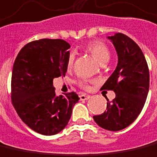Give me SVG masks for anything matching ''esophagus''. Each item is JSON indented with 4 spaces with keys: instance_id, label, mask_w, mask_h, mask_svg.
I'll list each match as a JSON object with an SVG mask.
<instances>
[{
    "instance_id": "esophagus-1",
    "label": "esophagus",
    "mask_w": 157,
    "mask_h": 157,
    "mask_svg": "<svg viewBox=\"0 0 157 157\" xmlns=\"http://www.w3.org/2000/svg\"><path fill=\"white\" fill-rule=\"evenodd\" d=\"M79 98H80V100L83 101V100H87V99H89L90 96L89 95H86V94H81V95L79 96Z\"/></svg>"
}]
</instances>
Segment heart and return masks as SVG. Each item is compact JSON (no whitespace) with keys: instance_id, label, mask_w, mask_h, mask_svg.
Masks as SVG:
<instances>
[{"instance_id":"b5f03b06","label":"heart","mask_w":157,"mask_h":157,"mask_svg":"<svg viewBox=\"0 0 157 157\" xmlns=\"http://www.w3.org/2000/svg\"><path fill=\"white\" fill-rule=\"evenodd\" d=\"M84 48L86 52L91 53L100 63H105L109 59V56L110 55H109V48L101 41H98V40L90 41L85 45ZM74 61H75V54H74V52H71L68 55L67 63H66L68 69L72 68L73 64H74ZM80 85L85 89L89 88V86L86 82H81Z\"/></svg>"}]
</instances>
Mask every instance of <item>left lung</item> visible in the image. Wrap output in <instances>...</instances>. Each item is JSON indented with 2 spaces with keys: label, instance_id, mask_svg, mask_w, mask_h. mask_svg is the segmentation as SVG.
I'll list each match as a JSON object with an SVG mask.
<instances>
[{
  "label": "left lung",
  "instance_id": "left-lung-1",
  "mask_svg": "<svg viewBox=\"0 0 157 157\" xmlns=\"http://www.w3.org/2000/svg\"><path fill=\"white\" fill-rule=\"evenodd\" d=\"M118 56L115 71L101 89L113 90L116 98L107 99V108L94 116L99 127L109 131H120L131 125L143 109L150 86L149 68L142 50L135 41L121 33L108 36Z\"/></svg>",
  "mask_w": 157,
  "mask_h": 157
}]
</instances>
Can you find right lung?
Instances as JSON below:
<instances>
[{"instance_id": "right-lung-1", "label": "right lung", "mask_w": 157, "mask_h": 157, "mask_svg": "<svg viewBox=\"0 0 157 157\" xmlns=\"http://www.w3.org/2000/svg\"><path fill=\"white\" fill-rule=\"evenodd\" d=\"M71 45L61 39H40L26 44L14 61L12 103L18 117L35 132L54 135L66 127L80 99L71 92L56 96L53 79L64 76Z\"/></svg>"}]
</instances>
